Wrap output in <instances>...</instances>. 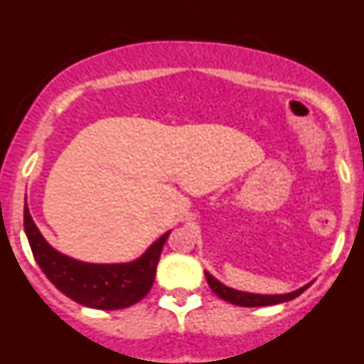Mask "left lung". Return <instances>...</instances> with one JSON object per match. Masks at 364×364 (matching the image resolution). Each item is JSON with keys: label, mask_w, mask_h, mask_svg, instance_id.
Instances as JSON below:
<instances>
[{"label": "left lung", "mask_w": 364, "mask_h": 364, "mask_svg": "<svg viewBox=\"0 0 364 364\" xmlns=\"http://www.w3.org/2000/svg\"><path fill=\"white\" fill-rule=\"evenodd\" d=\"M205 279H208V284L213 290V294H217L218 297L224 299V301L231 302V304H237V306H269V304H279V302H286L295 299L297 295H301L302 291L306 290L308 286L301 288L297 291H291V294L286 295H257V294H246V291H237L231 290L228 286H224L222 282H218L217 279H213L210 273H205Z\"/></svg>", "instance_id": "obj_1"}]
</instances>
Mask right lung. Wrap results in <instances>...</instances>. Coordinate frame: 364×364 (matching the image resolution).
I'll return each instance as SVG.
<instances>
[{
  "label": "right lung",
  "instance_id": "add662e5",
  "mask_svg": "<svg viewBox=\"0 0 364 364\" xmlns=\"http://www.w3.org/2000/svg\"><path fill=\"white\" fill-rule=\"evenodd\" d=\"M23 226L32 255L58 290L83 306L120 310L142 301L149 294L156 264L169 233L159 239L142 257L129 264H89L58 253L45 242L25 204Z\"/></svg>",
  "mask_w": 364,
  "mask_h": 364
}]
</instances>
